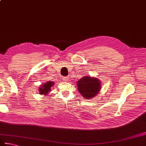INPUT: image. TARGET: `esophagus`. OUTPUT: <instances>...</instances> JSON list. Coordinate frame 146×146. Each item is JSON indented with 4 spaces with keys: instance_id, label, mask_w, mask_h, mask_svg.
Instances as JSON below:
<instances>
[{
    "instance_id": "esophagus-1",
    "label": "esophagus",
    "mask_w": 146,
    "mask_h": 146,
    "mask_svg": "<svg viewBox=\"0 0 146 146\" xmlns=\"http://www.w3.org/2000/svg\"><path fill=\"white\" fill-rule=\"evenodd\" d=\"M68 80H69V78L68 77V76H65V77L62 78V80H64V81H68Z\"/></svg>"
}]
</instances>
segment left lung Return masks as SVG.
<instances>
[{
  "mask_svg": "<svg viewBox=\"0 0 146 146\" xmlns=\"http://www.w3.org/2000/svg\"><path fill=\"white\" fill-rule=\"evenodd\" d=\"M78 91L85 99L93 98L98 94L102 89V83L96 77L84 76L76 82Z\"/></svg>",
  "mask_w": 146,
  "mask_h": 146,
  "instance_id": "1",
  "label": "left lung"
}]
</instances>
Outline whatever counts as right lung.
I'll use <instances>...</instances> for the list:
<instances>
[{"label":"right lung","instance_id":"obj_1","mask_svg":"<svg viewBox=\"0 0 146 146\" xmlns=\"http://www.w3.org/2000/svg\"><path fill=\"white\" fill-rule=\"evenodd\" d=\"M54 82L47 81L46 83L41 84L40 87H39V92L40 94H43L44 96L49 94V92L51 91V87L54 86Z\"/></svg>","mask_w":146,"mask_h":146}]
</instances>
